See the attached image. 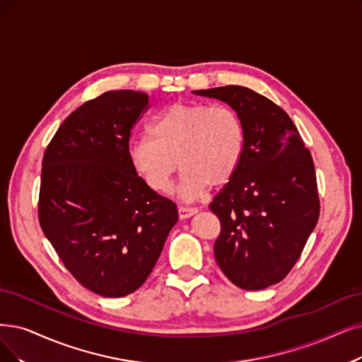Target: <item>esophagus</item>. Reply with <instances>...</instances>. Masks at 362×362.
Masks as SVG:
<instances>
[{
	"label": "esophagus",
	"instance_id": "1",
	"mask_svg": "<svg viewBox=\"0 0 362 362\" xmlns=\"http://www.w3.org/2000/svg\"><path fill=\"white\" fill-rule=\"evenodd\" d=\"M196 212H197V208H187V206H180L178 208V215H180L181 220L189 218V216L194 215Z\"/></svg>",
	"mask_w": 362,
	"mask_h": 362
}]
</instances>
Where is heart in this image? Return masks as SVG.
Returning <instances> with one entry per match:
<instances>
[{
	"instance_id": "heart-1",
	"label": "heart",
	"mask_w": 362,
	"mask_h": 362,
	"mask_svg": "<svg viewBox=\"0 0 362 362\" xmlns=\"http://www.w3.org/2000/svg\"><path fill=\"white\" fill-rule=\"evenodd\" d=\"M148 136L129 144L132 169L150 190L163 194L180 163V192L187 200L200 197L209 185L227 184L245 151L242 119L227 105L177 103L156 115Z\"/></svg>"
}]
</instances>
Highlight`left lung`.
Segmentation results:
<instances>
[{"label": "left lung", "instance_id": "left-lung-1", "mask_svg": "<svg viewBox=\"0 0 362 362\" xmlns=\"http://www.w3.org/2000/svg\"><path fill=\"white\" fill-rule=\"evenodd\" d=\"M194 93L227 103L245 127L242 162L209 205L221 223L215 259L236 286L264 290L291 272L320 218L310 151L266 96L243 86Z\"/></svg>", "mask_w": 362, "mask_h": 362}]
</instances>
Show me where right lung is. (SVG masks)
<instances>
[{"label":"right lung","instance_id":"1","mask_svg":"<svg viewBox=\"0 0 362 362\" xmlns=\"http://www.w3.org/2000/svg\"><path fill=\"white\" fill-rule=\"evenodd\" d=\"M148 95L110 90L71 112L42 157L38 220L84 288L123 297L147 281L177 205L150 190L127 156Z\"/></svg>","mask_w":362,"mask_h":362}]
</instances>
